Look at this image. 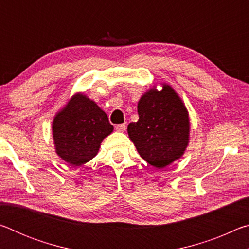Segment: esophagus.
Masks as SVG:
<instances>
[{
    "label": "esophagus",
    "instance_id": "1",
    "mask_svg": "<svg viewBox=\"0 0 249 249\" xmlns=\"http://www.w3.org/2000/svg\"><path fill=\"white\" fill-rule=\"evenodd\" d=\"M115 128H116L117 132H125L126 124H125V123H123V124H117Z\"/></svg>",
    "mask_w": 249,
    "mask_h": 249
}]
</instances>
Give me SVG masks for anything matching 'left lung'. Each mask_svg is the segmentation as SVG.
Here are the masks:
<instances>
[{
	"label": "left lung",
	"mask_w": 249,
	"mask_h": 249,
	"mask_svg": "<svg viewBox=\"0 0 249 249\" xmlns=\"http://www.w3.org/2000/svg\"><path fill=\"white\" fill-rule=\"evenodd\" d=\"M137 122L129 123L128 136L142 159L163 168L182 156L189 140V117L182 101L169 86L142 96Z\"/></svg>",
	"instance_id": "8db88e82"
}]
</instances>
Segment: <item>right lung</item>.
I'll list each match as a JSON object with an SVG mask.
<instances>
[{
  "instance_id": "1",
  "label": "right lung",
  "mask_w": 249,
  "mask_h": 249,
  "mask_svg": "<svg viewBox=\"0 0 249 249\" xmlns=\"http://www.w3.org/2000/svg\"><path fill=\"white\" fill-rule=\"evenodd\" d=\"M112 130L107 115L82 94L74 95L53 123L57 154L71 166L83 165L93 158L101 142Z\"/></svg>"
}]
</instances>
